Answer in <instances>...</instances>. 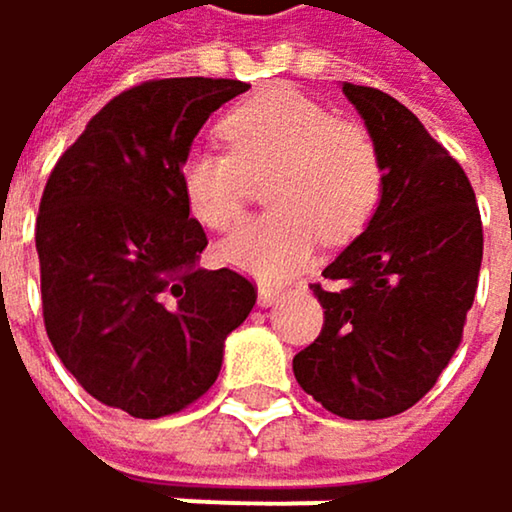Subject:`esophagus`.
<instances>
[{"mask_svg": "<svg viewBox=\"0 0 512 512\" xmlns=\"http://www.w3.org/2000/svg\"><path fill=\"white\" fill-rule=\"evenodd\" d=\"M280 295H283V292H280L277 286H271V283H262V286H259V304H262V307L277 304V301H280Z\"/></svg>", "mask_w": 512, "mask_h": 512, "instance_id": "1", "label": "esophagus"}]
</instances>
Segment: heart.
Returning a JSON list of instances; mask_svg holds the SVG:
<instances>
[{
    "label": "heart",
    "mask_w": 512,
    "mask_h": 512,
    "mask_svg": "<svg viewBox=\"0 0 512 512\" xmlns=\"http://www.w3.org/2000/svg\"><path fill=\"white\" fill-rule=\"evenodd\" d=\"M220 133L226 148L196 145L184 154L181 193L199 223L223 232L241 220L250 178L271 175L265 199L274 208L220 244L223 262L259 280L304 268L322 235L355 238L382 202L384 166L373 133L295 89L232 107Z\"/></svg>",
    "instance_id": "obj_1"
}]
</instances>
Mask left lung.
Wrapping results in <instances>:
<instances>
[{"label":"left lung","mask_w":512,"mask_h":512,"mask_svg":"<svg viewBox=\"0 0 512 512\" xmlns=\"http://www.w3.org/2000/svg\"><path fill=\"white\" fill-rule=\"evenodd\" d=\"M384 166L370 226L322 271L316 343L295 355L298 384L337 417L382 420L423 399L453 358L474 304L483 223L450 151L399 101L343 86Z\"/></svg>","instance_id":"8db88e82"}]
</instances>
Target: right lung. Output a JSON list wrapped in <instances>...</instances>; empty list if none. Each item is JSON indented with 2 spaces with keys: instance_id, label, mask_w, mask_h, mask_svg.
<instances>
[{
  "instance_id": "obj_1",
  "label": "right lung",
  "mask_w": 512,
  "mask_h": 512,
  "mask_svg": "<svg viewBox=\"0 0 512 512\" xmlns=\"http://www.w3.org/2000/svg\"><path fill=\"white\" fill-rule=\"evenodd\" d=\"M241 80L169 77L116 95L53 166L35 223L47 337L98 402L154 420L217 382L256 283L196 265L208 238L178 169Z\"/></svg>"
}]
</instances>
